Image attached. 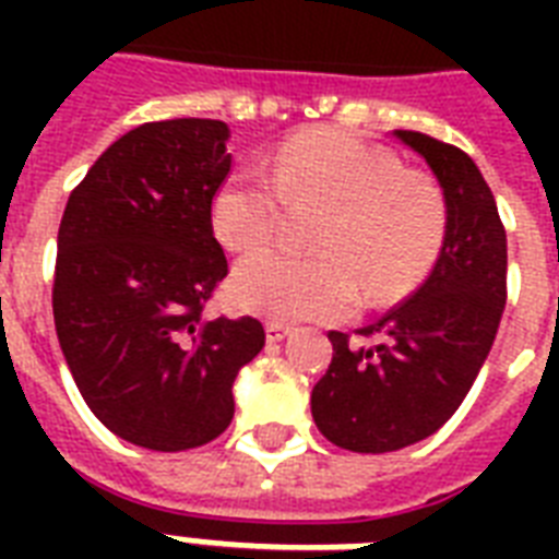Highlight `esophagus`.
Returning a JSON list of instances; mask_svg holds the SVG:
<instances>
[{"mask_svg":"<svg viewBox=\"0 0 559 559\" xmlns=\"http://www.w3.org/2000/svg\"><path fill=\"white\" fill-rule=\"evenodd\" d=\"M287 333H289V328L287 324H281L278 319H270V322H266V340L270 342L287 340Z\"/></svg>","mask_w":559,"mask_h":559,"instance_id":"esophagus-1","label":"esophagus"}]
</instances>
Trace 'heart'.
<instances>
[{"mask_svg":"<svg viewBox=\"0 0 559 559\" xmlns=\"http://www.w3.org/2000/svg\"><path fill=\"white\" fill-rule=\"evenodd\" d=\"M377 249L400 284L415 287L435 263L438 235L432 219L426 209H420L415 191L397 177H382L377 182Z\"/></svg>","mask_w":559,"mask_h":559,"instance_id":"b5f03b06","label":"heart"}]
</instances>
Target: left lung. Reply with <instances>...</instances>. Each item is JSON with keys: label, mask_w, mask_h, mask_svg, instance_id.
<instances>
[{"label": "left lung", "mask_w": 559, "mask_h": 559, "mask_svg": "<svg viewBox=\"0 0 559 559\" xmlns=\"http://www.w3.org/2000/svg\"><path fill=\"white\" fill-rule=\"evenodd\" d=\"M226 142L211 118L135 127L69 193L57 231L51 307L69 371L109 432L156 452L226 432L237 371L266 342L252 316L205 310L228 275L211 226Z\"/></svg>", "instance_id": "obj_1"}]
</instances>
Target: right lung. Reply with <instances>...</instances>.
<instances>
[{
    "mask_svg": "<svg viewBox=\"0 0 559 559\" xmlns=\"http://www.w3.org/2000/svg\"><path fill=\"white\" fill-rule=\"evenodd\" d=\"M432 168L447 235L429 278L380 322L331 333L333 359L313 385V420L350 452H394L438 432L485 366L508 298V243L493 193L467 153L397 133Z\"/></svg>",
    "mask_w": 559,
    "mask_h": 559,
    "instance_id": "add662e5",
    "label": "right lung"
}]
</instances>
